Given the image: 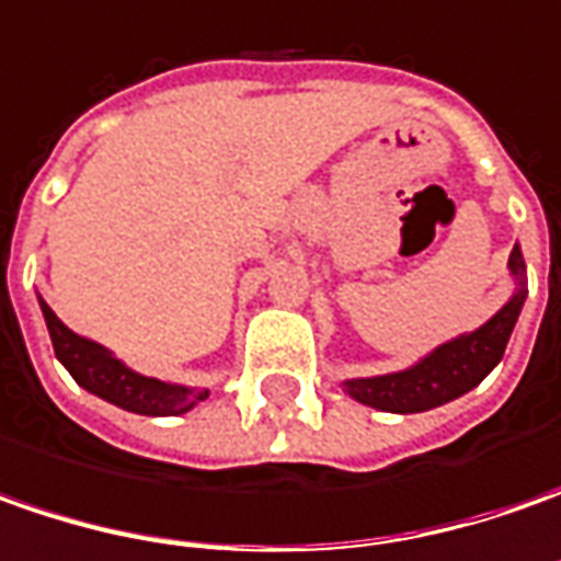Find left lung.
<instances>
[{
  "mask_svg": "<svg viewBox=\"0 0 561 561\" xmlns=\"http://www.w3.org/2000/svg\"><path fill=\"white\" fill-rule=\"evenodd\" d=\"M510 270L522 288L478 332L462 335L450 344H440L435 354H428L422 363H415L403 373L351 378V381H344V391L359 403H366L373 410H385V413H425V410H435L440 403H450L466 391H472L474 385H481L484 376L503 359L515 319L525 304V279H522L525 261H522L518 244L512 248Z\"/></svg>",
  "mask_w": 561,
  "mask_h": 561,
  "instance_id": "8db88e82",
  "label": "left lung"
}]
</instances>
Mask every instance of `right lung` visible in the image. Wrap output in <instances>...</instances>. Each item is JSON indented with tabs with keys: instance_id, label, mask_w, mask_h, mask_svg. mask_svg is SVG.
Here are the masks:
<instances>
[{
	"instance_id": "obj_1",
	"label": "right lung",
	"mask_w": 561,
	"mask_h": 561,
	"mask_svg": "<svg viewBox=\"0 0 561 561\" xmlns=\"http://www.w3.org/2000/svg\"><path fill=\"white\" fill-rule=\"evenodd\" d=\"M39 307H43V317H46V325H49L55 357L65 363V369L73 376L77 385H83L87 391L102 397L107 403L139 415H183L198 400L207 397V391L167 385V381L126 369L124 363L111 357L105 347H99L95 341L80 339L77 332H70L68 325L51 313L46 300H39Z\"/></svg>"
}]
</instances>
